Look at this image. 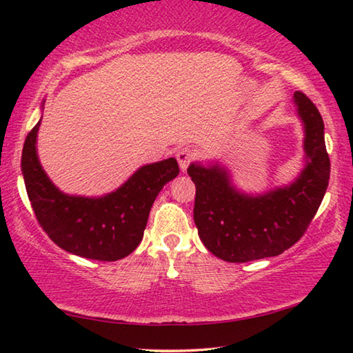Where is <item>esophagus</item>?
Returning a JSON list of instances; mask_svg holds the SVG:
<instances>
[{
	"instance_id": "1",
	"label": "esophagus",
	"mask_w": 353,
	"mask_h": 353,
	"mask_svg": "<svg viewBox=\"0 0 353 353\" xmlns=\"http://www.w3.org/2000/svg\"><path fill=\"white\" fill-rule=\"evenodd\" d=\"M176 157H177V162H179V166H181V170L185 171L188 168L191 160H193L194 152L191 151L190 148H182V149H179V151H177Z\"/></svg>"
}]
</instances>
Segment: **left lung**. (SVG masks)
I'll return each instance as SVG.
<instances>
[{
  "label": "left lung",
  "instance_id": "obj_1",
  "mask_svg": "<svg viewBox=\"0 0 353 353\" xmlns=\"http://www.w3.org/2000/svg\"><path fill=\"white\" fill-rule=\"evenodd\" d=\"M296 112L303 126V168L288 185L265 193H246L216 160L193 162L194 224L204 246L218 259L244 263L276 256L301 240L324 199L330 177L324 121L305 94L296 92Z\"/></svg>",
  "mask_w": 353,
  "mask_h": 353
}]
</instances>
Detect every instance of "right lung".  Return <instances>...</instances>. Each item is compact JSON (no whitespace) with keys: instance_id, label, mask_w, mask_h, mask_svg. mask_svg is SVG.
<instances>
[{"instance_id":"1","label":"right lung","mask_w":353,"mask_h":353,"mask_svg":"<svg viewBox=\"0 0 353 353\" xmlns=\"http://www.w3.org/2000/svg\"><path fill=\"white\" fill-rule=\"evenodd\" d=\"M40 123L28 134L21 154L23 179L39 224L59 248L83 259L115 261L132 254L143 240L155 198L179 174L177 160L143 165L104 196L67 194L52 183L39 160Z\"/></svg>"}]
</instances>
